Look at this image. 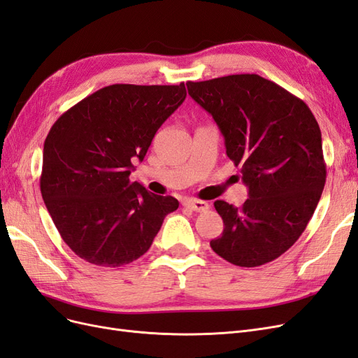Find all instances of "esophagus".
<instances>
[{"mask_svg": "<svg viewBox=\"0 0 358 358\" xmlns=\"http://www.w3.org/2000/svg\"><path fill=\"white\" fill-rule=\"evenodd\" d=\"M183 204H185L187 208H189L194 212H206L210 208L209 203L203 201V200H187Z\"/></svg>", "mask_w": 358, "mask_h": 358, "instance_id": "1", "label": "esophagus"}]
</instances>
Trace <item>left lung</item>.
<instances>
[{"instance_id": "left-lung-1", "label": "left lung", "mask_w": 358, "mask_h": 358, "mask_svg": "<svg viewBox=\"0 0 358 358\" xmlns=\"http://www.w3.org/2000/svg\"><path fill=\"white\" fill-rule=\"evenodd\" d=\"M187 88L218 125L249 196L242 208L213 203L224 231L210 248L234 266L273 262L305 231L326 183L317 119L306 103L258 74L188 82Z\"/></svg>"}]
</instances>
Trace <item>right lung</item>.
I'll use <instances>...</instances> for the list:
<instances>
[{"instance_id": "1", "label": "right lung", "mask_w": 358, "mask_h": 358, "mask_svg": "<svg viewBox=\"0 0 358 358\" xmlns=\"http://www.w3.org/2000/svg\"><path fill=\"white\" fill-rule=\"evenodd\" d=\"M187 96L180 85L106 86L53 124L43 149L40 189L62 241L85 262L119 267L142 257L175 197L129 180L158 128Z\"/></svg>"}]
</instances>
